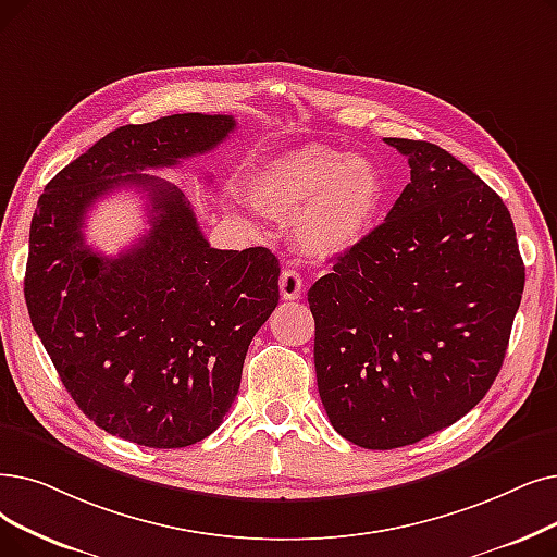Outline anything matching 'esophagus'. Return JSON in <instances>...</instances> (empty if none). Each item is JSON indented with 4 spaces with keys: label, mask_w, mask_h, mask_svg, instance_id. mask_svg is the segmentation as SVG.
<instances>
[{
    "label": "esophagus",
    "mask_w": 557,
    "mask_h": 557,
    "mask_svg": "<svg viewBox=\"0 0 557 557\" xmlns=\"http://www.w3.org/2000/svg\"><path fill=\"white\" fill-rule=\"evenodd\" d=\"M302 286H305V282H302L298 271H294V269L282 271V275H280V294H282L284 300H298L302 296Z\"/></svg>",
    "instance_id": "34e87169"
}]
</instances>
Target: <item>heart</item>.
Wrapping results in <instances>:
<instances>
[{"instance_id": "1", "label": "heart", "mask_w": 557, "mask_h": 557, "mask_svg": "<svg viewBox=\"0 0 557 557\" xmlns=\"http://www.w3.org/2000/svg\"><path fill=\"white\" fill-rule=\"evenodd\" d=\"M382 190L369 159L325 145H307L263 163L248 182L252 207L275 221L296 219L300 248L319 259L344 255L369 234Z\"/></svg>"}]
</instances>
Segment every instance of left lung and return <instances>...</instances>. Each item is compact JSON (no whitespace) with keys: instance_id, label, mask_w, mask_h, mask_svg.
Here are the masks:
<instances>
[{"instance_id":"obj_1","label":"left lung","mask_w":557,"mask_h":557,"mask_svg":"<svg viewBox=\"0 0 557 557\" xmlns=\"http://www.w3.org/2000/svg\"><path fill=\"white\" fill-rule=\"evenodd\" d=\"M384 143L412 180L307 294L330 423L371 450L417 444L485 398L525 282L512 215L485 182L434 143Z\"/></svg>"}]
</instances>
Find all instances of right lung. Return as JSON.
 Returning <instances> with one entry per match:
<instances>
[{
	"instance_id": "1",
	"label": "right lung",
	"mask_w": 557,
	"mask_h": 557,
	"mask_svg": "<svg viewBox=\"0 0 557 557\" xmlns=\"http://www.w3.org/2000/svg\"><path fill=\"white\" fill-rule=\"evenodd\" d=\"M234 127L205 113L120 127L45 186L32 219V325L82 412L138 446L184 448L223 423L280 300L269 248H211L184 193L143 175L211 152ZM117 187L146 193L151 230L104 258L85 246V213Z\"/></svg>"
}]
</instances>
